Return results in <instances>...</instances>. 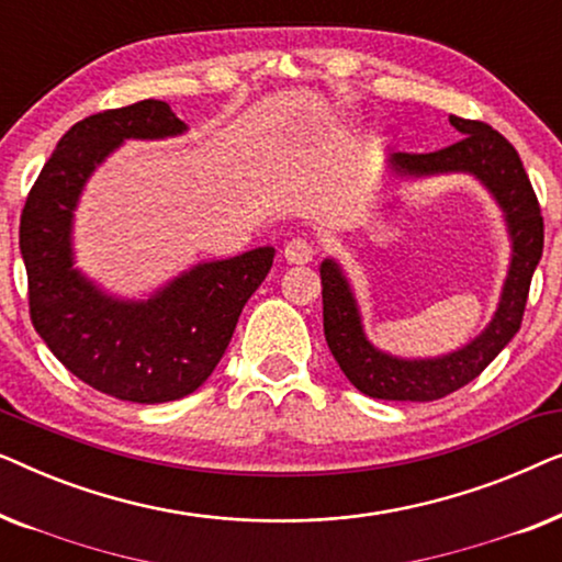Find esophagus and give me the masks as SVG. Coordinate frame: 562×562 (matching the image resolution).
Instances as JSON below:
<instances>
[{"mask_svg": "<svg viewBox=\"0 0 562 562\" xmlns=\"http://www.w3.org/2000/svg\"><path fill=\"white\" fill-rule=\"evenodd\" d=\"M314 243L310 240V237H291V240L283 245V258H286V263H294V266H304L310 263V260L314 258Z\"/></svg>", "mask_w": 562, "mask_h": 562, "instance_id": "esophagus-1", "label": "esophagus"}]
</instances>
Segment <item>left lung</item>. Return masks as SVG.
Here are the masks:
<instances>
[{
	"mask_svg": "<svg viewBox=\"0 0 562 562\" xmlns=\"http://www.w3.org/2000/svg\"><path fill=\"white\" fill-rule=\"evenodd\" d=\"M463 140L435 153H394L391 171L402 179H425L437 173H471L502 206L512 237V263L494 319L483 333L456 352L440 358L406 360L389 356L363 333L360 310L337 260H322V317L329 350L360 394L386 402H435L463 389L481 375L491 360L519 333L532 273L542 258L544 225L535 189L519 153L486 122L450 117Z\"/></svg>",
	"mask_w": 562,
	"mask_h": 562,
	"instance_id": "obj_1",
	"label": "left lung"
}]
</instances>
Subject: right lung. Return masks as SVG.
Listing matches in <instances>:
<instances>
[{"label": "right lung", "instance_id": "add662e5", "mask_svg": "<svg viewBox=\"0 0 562 562\" xmlns=\"http://www.w3.org/2000/svg\"><path fill=\"white\" fill-rule=\"evenodd\" d=\"M181 133L187 125L158 99L76 122L43 166L20 217L35 333L76 379L122 402H176L202 386L276 256L266 245L196 263L145 302L110 296L74 268V210L94 168L125 140Z\"/></svg>", "mask_w": 562, "mask_h": 562}]
</instances>
